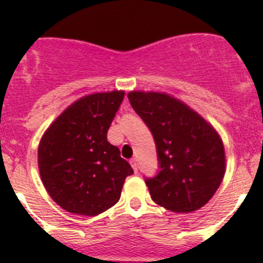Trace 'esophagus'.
I'll return each mask as SVG.
<instances>
[{
	"label": "esophagus",
	"mask_w": 263,
	"mask_h": 263,
	"mask_svg": "<svg viewBox=\"0 0 263 263\" xmlns=\"http://www.w3.org/2000/svg\"><path fill=\"white\" fill-rule=\"evenodd\" d=\"M129 164H131L132 165V168H134V171H135V173H137V171H139V165H137V160L136 159H131V160H129Z\"/></svg>",
	"instance_id": "34e87169"
}]
</instances>
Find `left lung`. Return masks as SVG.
I'll list each match as a JSON object with an SVG mask.
<instances>
[{"instance_id":"obj_1","label":"left lung","mask_w":263,"mask_h":263,"mask_svg":"<svg viewBox=\"0 0 263 263\" xmlns=\"http://www.w3.org/2000/svg\"><path fill=\"white\" fill-rule=\"evenodd\" d=\"M128 100L155 140L160 171L145 179L154 202L173 213L202 208L225 174L220 135L203 117L165 92L129 91Z\"/></svg>"}]
</instances>
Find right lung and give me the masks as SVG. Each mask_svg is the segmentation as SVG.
<instances>
[{
  "label": "right lung",
  "mask_w": 263,
  "mask_h": 263,
  "mask_svg": "<svg viewBox=\"0 0 263 263\" xmlns=\"http://www.w3.org/2000/svg\"><path fill=\"white\" fill-rule=\"evenodd\" d=\"M123 97L122 90L82 97L42 136L39 173L47 192L63 210L95 216L118 202L124 179L134 169L107 134Z\"/></svg>",
  "instance_id": "1"
}]
</instances>
